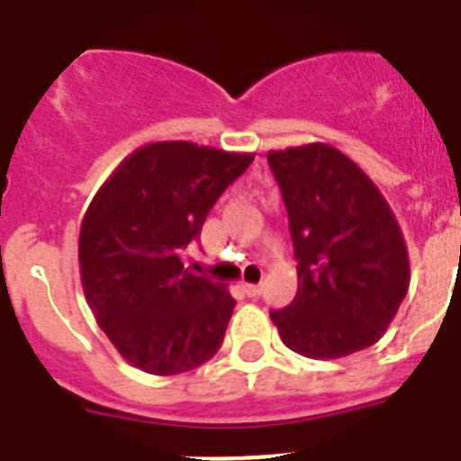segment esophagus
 Here are the masks:
<instances>
[{
  "mask_svg": "<svg viewBox=\"0 0 461 461\" xmlns=\"http://www.w3.org/2000/svg\"><path fill=\"white\" fill-rule=\"evenodd\" d=\"M243 290L249 297H260L262 295V284H243Z\"/></svg>",
  "mask_w": 461,
  "mask_h": 461,
  "instance_id": "obj_1",
  "label": "esophagus"
}]
</instances>
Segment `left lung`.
I'll return each instance as SVG.
<instances>
[{"mask_svg":"<svg viewBox=\"0 0 461 461\" xmlns=\"http://www.w3.org/2000/svg\"><path fill=\"white\" fill-rule=\"evenodd\" d=\"M297 260V295L269 312L288 349L342 358L384 335L410 284L403 234L380 189L323 142L267 154Z\"/></svg>","mask_w":461,"mask_h":461,"instance_id":"obj_1","label":"left lung"}]
</instances>
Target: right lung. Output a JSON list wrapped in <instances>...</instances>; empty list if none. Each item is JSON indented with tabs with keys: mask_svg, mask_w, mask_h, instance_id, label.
<instances>
[{
	"mask_svg": "<svg viewBox=\"0 0 461 461\" xmlns=\"http://www.w3.org/2000/svg\"><path fill=\"white\" fill-rule=\"evenodd\" d=\"M253 161L173 140L135 149L93 196L79 231L84 295L119 354L177 375L215 356L237 300L183 253L224 189Z\"/></svg>",
	"mask_w": 461,
	"mask_h": 461,
	"instance_id": "obj_1",
	"label": "right lung"
}]
</instances>
